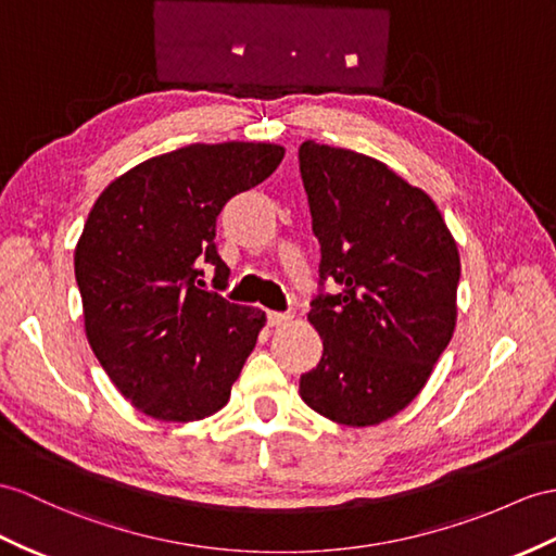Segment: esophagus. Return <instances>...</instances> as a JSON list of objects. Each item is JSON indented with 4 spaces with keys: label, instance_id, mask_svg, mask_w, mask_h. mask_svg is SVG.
<instances>
[{
    "label": "esophagus",
    "instance_id": "obj_1",
    "mask_svg": "<svg viewBox=\"0 0 556 556\" xmlns=\"http://www.w3.org/2000/svg\"><path fill=\"white\" fill-rule=\"evenodd\" d=\"M290 314H280V311H266V320L270 328H282V325L290 323Z\"/></svg>",
    "mask_w": 556,
    "mask_h": 556
}]
</instances>
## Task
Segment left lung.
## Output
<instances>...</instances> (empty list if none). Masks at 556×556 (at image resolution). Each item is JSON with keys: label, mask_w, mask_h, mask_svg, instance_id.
<instances>
[{"label": "left lung", "mask_w": 556, "mask_h": 556, "mask_svg": "<svg viewBox=\"0 0 556 556\" xmlns=\"http://www.w3.org/2000/svg\"><path fill=\"white\" fill-rule=\"evenodd\" d=\"M300 172L320 242L308 323L323 340L300 396L332 422L380 425L422 391L451 342L457 245L434 200L380 160L304 141ZM325 279L341 292L325 295Z\"/></svg>", "instance_id": "obj_1"}]
</instances>
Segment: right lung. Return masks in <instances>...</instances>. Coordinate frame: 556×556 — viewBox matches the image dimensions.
<instances>
[{
    "mask_svg": "<svg viewBox=\"0 0 556 556\" xmlns=\"http://www.w3.org/2000/svg\"><path fill=\"white\" fill-rule=\"evenodd\" d=\"M282 155L276 143H191L141 162L93 202L75 248L85 332L141 413L195 422L231 399L266 316L202 290L200 264L224 290L231 270L216 252V216Z\"/></svg>",
    "mask_w": 556,
    "mask_h": 556,
    "instance_id": "add662e5",
    "label": "right lung"
}]
</instances>
